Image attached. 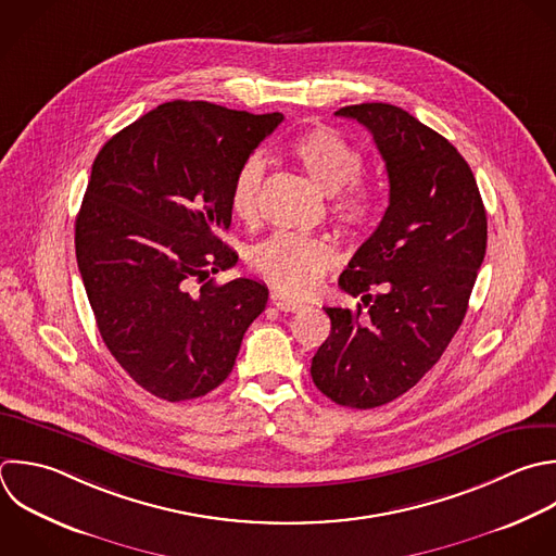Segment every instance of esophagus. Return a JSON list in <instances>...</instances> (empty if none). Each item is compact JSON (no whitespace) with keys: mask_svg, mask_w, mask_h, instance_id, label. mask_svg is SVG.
<instances>
[{"mask_svg":"<svg viewBox=\"0 0 556 556\" xmlns=\"http://www.w3.org/2000/svg\"><path fill=\"white\" fill-rule=\"evenodd\" d=\"M269 302H271L278 311H285V313H298V311H302V308L306 306L302 300H295V298L287 295L285 291H271Z\"/></svg>","mask_w":556,"mask_h":556,"instance_id":"1","label":"esophagus"}]
</instances>
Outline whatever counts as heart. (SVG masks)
Returning <instances> with one entry per match:
<instances>
[{"instance_id":"b5f03b06","label":"heart","mask_w":556,"mask_h":556,"mask_svg":"<svg viewBox=\"0 0 556 556\" xmlns=\"http://www.w3.org/2000/svg\"><path fill=\"white\" fill-rule=\"evenodd\" d=\"M289 154L306 176L332 195L330 211L348 230L369 228L380 211L378 195L358 180L363 156L354 143L328 126H313L289 143ZM265 163L250 156L235 174L230 208L243 222H254L261 211ZM339 252L326 237L276 232L252 252V267L274 287L293 295L313 293L324 276L337 265Z\"/></svg>"}]
</instances>
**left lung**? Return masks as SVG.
<instances>
[{
  "mask_svg": "<svg viewBox=\"0 0 556 556\" xmlns=\"http://www.w3.org/2000/svg\"><path fill=\"white\" fill-rule=\"evenodd\" d=\"M334 115L371 132L389 206L339 276L361 304L324 308L330 337L311 376L332 402L374 408L415 387L463 324L486 250V213L465 159L406 111L371 102Z\"/></svg>",
  "mask_w": 556,
  "mask_h": 556,
  "instance_id": "8db88e82",
  "label": "left lung"
}]
</instances>
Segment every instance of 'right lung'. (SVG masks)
I'll return each mask as SVG.
<instances>
[{
  "instance_id": "add662e5",
  "label": "right lung",
  "mask_w": 556,
  "mask_h": 556,
  "mask_svg": "<svg viewBox=\"0 0 556 556\" xmlns=\"http://www.w3.org/2000/svg\"><path fill=\"white\" fill-rule=\"evenodd\" d=\"M285 117L211 102H167L98 154L76 219V258L115 361L156 397L182 402L235 367L267 287L193 280L237 265L217 232L232 222L237 169Z\"/></svg>"
}]
</instances>
